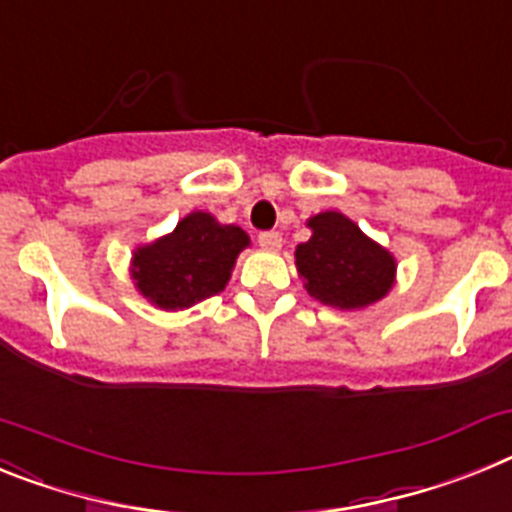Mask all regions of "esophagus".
Wrapping results in <instances>:
<instances>
[{
  "label": "esophagus",
  "instance_id": "obj_1",
  "mask_svg": "<svg viewBox=\"0 0 512 512\" xmlns=\"http://www.w3.org/2000/svg\"><path fill=\"white\" fill-rule=\"evenodd\" d=\"M259 246L266 248V251H279L282 248V233H277V230H264V233H259Z\"/></svg>",
  "mask_w": 512,
  "mask_h": 512
}]
</instances>
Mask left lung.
I'll return each instance as SVG.
<instances>
[{"label":"left lung","instance_id":"1","mask_svg":"<svg viewBox=\"0 0 512 512\" xmlns=\"http://www.w3.org/2000/svg\"><path fill=\"white\" fill-rule=\"evenodd\" d=\"M308 227L313 235L298 246L295 264L310 298L334 308H365L391 290L393 256L365 238L355 222L339 212H323Z\"/></svg>","mask_w":512,"mask_h":512}]
</instances>
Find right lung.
<instances>
[{
	"instance_id": "obj_1",
	"label": "right lung",
	"mask_w": 512,
	"mask_h": 512,
	"mask_svg": "<svg viewBox=\"0 0 512 512\" xmlns=\"http://www.w3.org/2000/svg\"><path fill=\"white\" fill-rule=\"evenodd\" d=\"M246 246L248 235L240 227L194 212L170 235L139 248L131 274L144 298L160 308H189L225 290L235 256Z\"/></svg>"
}]
</instances>
